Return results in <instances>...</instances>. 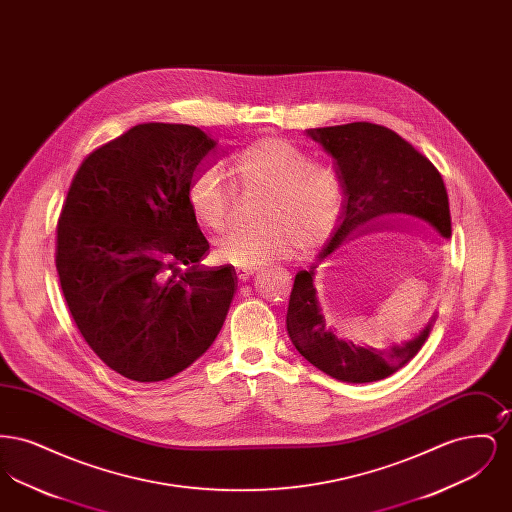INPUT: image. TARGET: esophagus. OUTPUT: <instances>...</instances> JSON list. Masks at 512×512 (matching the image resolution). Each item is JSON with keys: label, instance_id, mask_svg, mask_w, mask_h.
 I'll list each match as a JSON object with an SVG mask.
<instances>
[{"label": "esophagus", "instance_id": "esophagus-1", "mask_svg": "<svg viewBox=\"0 0 512 512\" xmlns=\"http://www.w3.org/2000/svg\"><path fill=\"white\" fill-rule=\"evenodd\" d=\"M236 274H238L240 282H245V280H249L253 276V268H236Z\"/></svg>", "mask_w": 512, "mask_h": 512}]
</instances>
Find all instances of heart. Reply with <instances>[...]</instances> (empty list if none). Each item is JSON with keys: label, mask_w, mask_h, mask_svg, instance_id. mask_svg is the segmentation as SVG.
Wrapping results in <instances>:
<instances>
[{"label": "heart", "mask_w": 512, "mask_h": 512, "mask_svg": "<svg viewBox=\"0 0 512 512\" xmlns=\"http://www.w3.org/2000/svg\"><path fill=\"white\" fill-rule=\"evenodd\" d=\"M236 172L245 190H268L259 228H236L220 240L217 255L236 267L255 268L292 259L301 247L311 253L326 244L340 224L345 186L340 172L317 165L313 155L284 138H265L242 147ZM190 201L197 219L220 232L240 209V186L219 161L195 171Z\"/></svg>", "instance_id": "obj_1"}]
</instances>
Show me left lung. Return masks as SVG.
<instances>
[{"label":"left lung","instance_id":"8db88e82","mask_svg":"<svg viewBox=\"0 0 512 512\" xmlns=\"http://www.w3.org/2000/svg\"><path fill=\"white\" fill-rule=\"evenodd\" d=\"M332 159L345 186L340 224L317 263L295 274L286 326L295 349L318 370L347 384L384 380L407 365L428 340L436 315L413 340L388 349L343 340L326 324L315 272L343 242L388 228H432L451 238L449 197L438 169L407 140L372 122L305 130Z\"/></svg>","mask_w":512,"mask_h":512}]
</instances>
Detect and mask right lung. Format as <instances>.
Masks as SVG:
<instances>
[{
  "label": "right lung",
  "instance_id": "1",
  "mask_svg": "<svg viewBox=\"0 0 512 512\" xmlns=\"http://www.w3.org/2000/svg\"><path fill=\"white\" fill-rule=\"evenodd\" d=\"M219 140L146 122L92 151L57 224L55 267L82 338L128 380L161 382L219 336L234 267L205 268L190 184Z\"/></svg>",
  "mask_w": 512,
  "mask_h": 512
}]
</instances>
